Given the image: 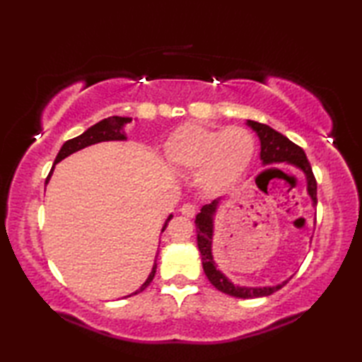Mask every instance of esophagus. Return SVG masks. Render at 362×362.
Segmentation results:
<instances>
[{"label": "esophagus", "instance_id": "34e87169", "mask_svg": "<svg viewBox=\"0 0 362 362\" xmlns=\"http://www.w3.org/2000/svg\"><path fill=\"white\" fill-rule=\"evenodd\" d=\"M179 211L183 214V216L193 218L194 214H196V206H194L193 204H183V205L180 206Z\"/></svg>", "mask_w": 362, "mask_h": 362}]
</instances>
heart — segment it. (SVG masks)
Listing matches in <instances>:
<instances>
[{"mask_svg": "<svg viewBox=\"0 0 362 362\" xmlns=\"http://www.w3.org/2000/svg\"><path fill=\"white\" fill-rule=\"evenodd\" d=\"M255 136L244 127H209L188 122L166 141V160L175 168L196 171L205 193L219 194L232 188L255 157Z\"/></svg>", "mask_w": 362, "mask_h": 362, "instance_id": "1", "label": "heart"}]
</instances>
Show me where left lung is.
Instances as JSON below:
<instances>
[{
	"mask_svg": "<svg viewBox=\"0 0 362 362\" xmlns=\"http://www.w3.org/2000/svg\"><path fill=\"white\" fill-rule=\"evenodd\" d=\"M259 138L261 143V152L259 158L263 161V166H272L276 163H288L294 168L300 169L305 174L306 179V191L313 201V206L317 205V183L314 179L313 169L308 158H306L303 149L300 146L292 143L289 138L276 132L272 127L266 124H261L257 121L247 119L245 122ZM222 199H216L211 204H206L201 209V213L196 216V228H197V247L202 257V267L214 288L218 291L224 292L232 297L238 298H255V297H266L274 294L275 291L281 289L284 284L289 281L284 280L275 286H240V284L233 283L228 276L218 267L216 261L213 258V235H214V216L219 209Z\"/></svg>",
	"mask_w": 362,
	"mask_h": 362,
	"instance_id": "8db88e82",
	"label": "left lung"
}]
</instances>
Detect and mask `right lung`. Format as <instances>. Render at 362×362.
<instances>
[{
	"label": "right lung",
	"instance_id": "add662e5",
	"mask_svg": "<svg viewBox=\"0 0 362 362\" xmlns=\"http://www.w3.org/2000/svg\"><path fill=\"white\" fill-rule=\"evenodd\" d=\"M130 121H132V118H129V117H109V118L96 122L95 126L88 127L86 132L81 134L79 136L71 138V140L65 141L62 148H60L56 160H54V165L51 168L48 177H46V182H45L46 185H48V182L51 179L54 166H56L59 161H62L64 158H66L68 156H71V153L78 152L83 148H87V146L103 143V141H126L127 136H126V132H124V126L129 124ZM171 219H173V214H169V216L165 221L163 227H161V233L165 232L168 222ZM156 271H157V259H153V266H152V271H151L149 276L146 279V281L141 284V286L138 288L135 292H132L130 296H135V294H138V292H141V291L148 288L151 281L153 280V276H156ZM130 296H127V297H130Z\"/></svg>",
	"mask_w": 362,
	"mask_h": 362
}]
</instances>
